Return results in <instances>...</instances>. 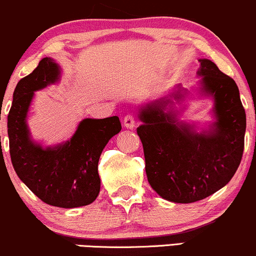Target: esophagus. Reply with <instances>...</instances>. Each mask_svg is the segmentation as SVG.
Here are the masks:
<instances>
[{
	"mask_svg": "<svg viewBox=\"0 0 256 256\" xmlns=\"http://www.w3.org/2000/svg\"><path fill=\"white\" fill-rule=\"evenodd\" d=\"M123 126L127 129H133L136 127V120H134V117L132 114H127L124 117V120H123Z\"/></svg>",
	"mask_w": 256,
	"mask_h": 256,
	"instance_id": "34e87169",
	"label": "esophagus"
}]
</instances>
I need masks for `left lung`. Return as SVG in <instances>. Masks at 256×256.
I'll list each match as a JSON object with an SVG mask.
<instances>
[{"label": "left lung", "instance_id": "8db88e82", "mask_svg": "<svg viewBox=\"0 0 256 256\" xmlns=\"http://www.w3.org/2000/svg\"><path fill=\"white\" fill-rule=\"evenodd\" d=\"M194 92L214 101V122L196 130L180 120L192 94L178 84L164 98L139 107L145 171L151 188L164 200L189 204L216 193L232 180L244 150L246 118L236 82L212 61L199 60ZM178 103L180 108L175 105Z\"/></svg>", "mask_w": 256, "mask_h": 256}]
</instances>
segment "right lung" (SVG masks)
Masks as SVG:
<instances>
[{"mask_svg":"<svg viewBox=\"0 0 256 256\" xmlns=\"http://www.w3.org/2000/svg\"><path fill=\"white\" fill-rule=\"evenodd\" d=\"M61 80V67L45 57L18 82L8 114L10 154L20 180L46 204L74 208L92 204L100 193L98 164L108 140L120 132L117 116L80 120L72 138L44 146L26 123L35 92Z\"/></svg>","mask_w":256,"mask_h":256,"instance_id":"add662e5","label":"right lung"}]
</instances>
